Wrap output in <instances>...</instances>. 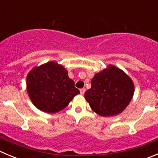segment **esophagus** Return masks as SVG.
Listing matches in <instances>:
<instances>
[{"instance_id": "obj_1", "label": "esophagus", "mask_w": 158, "mask_h": 158, "mask_svg": "<svg viewBox=\"0 0 158 158\" xmlns=\"http://www.w3.org/2000/svg\"><path fill=\"white\" fill-rule=\"evenodd\" d=\"M85 91H86V89H85V88H82V89H80V94H82V95H83L84 93H85Z\"/></svg>"}]
</instances>
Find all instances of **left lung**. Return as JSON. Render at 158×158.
<instances>
[{
  "mask_svg": "<svg viewBox=\"0 0 158 158\" xmlns=\"http://www.w3.org/2000/svg\"><path fill=\"white\" fill-rule=\"evenodd\" d=\"M134 83L122 69L113 64L98 72L91 80L85 99L94 112L103 117L118 115L127 107L133 97Z\"/></svg>",
  "mask_w": 158,
  "mask_h": 158,
  "instance_id": "1",
  "label": "left lung"
}]
</instances>
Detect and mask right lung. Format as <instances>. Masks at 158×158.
I'll list each match as a JSON object with an SVG mask.
<instances>
[{"mask_svg":"<svg viewBox=\"0 0 158 158\" xmlns=\"http://www.w3.org/2000/svg\"><path fill=\"white\" fill-rule=\"evenodd\" d=\"M26 89L33 105L49 114H54L69 105L80 94L64 66L48 61L35 66L26 77Z\"/></svg>","mask_w":158,"mask_h":158,"instance_id":"1","label":"right lung"}]
</instances>
